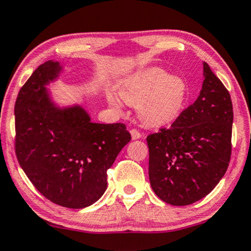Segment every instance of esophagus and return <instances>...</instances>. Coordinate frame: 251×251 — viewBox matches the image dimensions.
Instances as JSON below:
<instances>
[{
    "instance_id": "1",
    "label": "esophagus",
    "mask_w": 251,
    "mask_h": 251,
    "mask_svg": "<svg viewBox=\"0 0 251 251\" xmlns=\"http://www.w3.org/2000/svg\"><path fill=\"white\" fill-rule=\"evenodd\" d=\"M131 135H132L133 140H136V139H140L141 138V133L139 132L138 129H135V128H132L131 129Z\"/></svg>"
}]
</instances>
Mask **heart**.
Listing matches in <instances>:
<instances>
[{
  "label": "heart",
  "mask_w": 251,
  "mask_h": 251,
  "mask_svg": "<svg viewBox=\"0 0 251 251\" xmlns=\"http://www.w3.org/2000/svg\"><path fill=\"white\" fill-rule=\"evenodd\" d=\"M128 102L140 105L141 118L149 125L174 122L183 109L188 89L182 78L153 68L131 78L123 89Z\"/></svg>",
  "instance_id": "1"
}]
</instances>
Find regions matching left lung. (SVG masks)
Segmentation results:
<instances>
[{"instance_id":"1","label":"left lung","mask_w":251,"mask_h":251,"mask_svg":"<svg viewBox=\"0 0 251 251\" xmlns=\"http://www.w3.org/2000/svg\"><path fill=\"white\" fill-rule=\"evenodd\" d=\"M204 77L196 102L180 112L171 127L147 136L151 189L174 206L193 204L207 196L230 161V95L206 62Z\"/></svg>"}]
</instances>
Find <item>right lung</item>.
Wrapping results in <instances>:
<instances>
[{
    "instance_id": "right-lung-1",
    "label": "right lung",
    "mask_w": 251,
    "mask_h": 251,
    "mask_svg": "<svg viewBox=\"0 0 251 251\" xmlns=\"http://www.w3.org/2000/svg\"><path fill=\"white\" fill-rule=\"evenodd\" d=\"M60 72V63L49 60L21 88L15 104V151L41 195L63 207L83 208L105 192L106 171L131 134L122 123H93L78 105L55 106L45 85Z\"/></svg>"
}]
</instances>
